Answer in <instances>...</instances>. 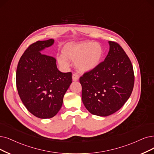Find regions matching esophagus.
<instances>
[{
    "mask_svg": "<svg viewBox=\"0 0 154 154\" xmlns=\"http://www.w3.org/2000/svg\"><path fill=\"white\" fill-rule=\"evenodd\" d=\"M72 80L73 81H75V82L78 81V79H79V75H78V74H76V73H74L73 75H72Z\"/></svg>",
    "mask_w": 154,
    "mask_h": 154,
    "instance_id": "34e87169",
    "label": "esophagus"
}]
</instances>
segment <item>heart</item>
Returning a JSON list of instances; mask_svg holds the SVG:
<instances>
[{"label": "heart", "instance_id": "1", "mask_svg": "<svg viewBox=\"0 0 154 154\" xmlns=\"http://www.w3.org/2000/svg\"><path fill=\"white\" fill-rule=\"evenodd\" d=\"M64 56L57 57L59 64L63 67L69 65V59L76 61V66L80 72H88L100 64L103 56L102 46L94 42L84 41L78 44H68L63 49Z\"/></svg>", "mask_w": 154, "mask_h": 154}]
</instances>
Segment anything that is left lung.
<instances>
[{
	"label": "left lung",
	"instance_id": "8db88e82",
	"mask_svg": "<svg viewBox=\"0 0 154 154\" xmlns=\"http://www.w3.org/2000/svg\"><path fill=\"white\" fill-rule=\"evenodd\" d=\"M109 44L104 61L79 78L86 109L103 117L123 106L132 93L134 82L133 66L125 51L116 42L109 41Z\"/></svg>",
	"mask_w": 154,
	"mask_h": 154
}]
</instances>
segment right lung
<instances>
[{
  "instance_id": "obj_1",
  "label": "right lung",
  "mask_w": 154,
  "mask_h": 154,
  "mask_svg": "<svg viewBox=\"0 0 154 154\" xmlns=\"http://www.w3.org/2000/svg\"><path fill=\"white\" fill-rule=\"evenodd\" d=\"M54 40L30 45L18 63L16 80L21 101L29 112L41 119L53 118L63 105L64 94L72 83V73L62 72L56 59L41 52Z\"/></svg>"
}]
</instances>
